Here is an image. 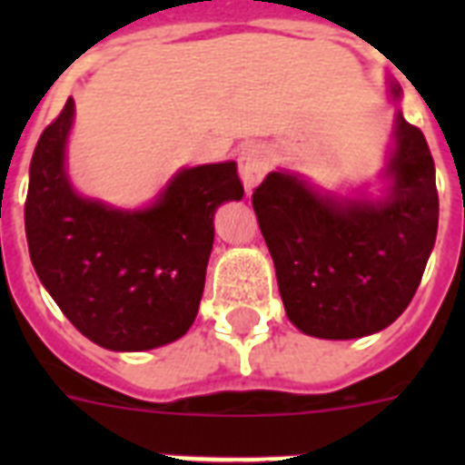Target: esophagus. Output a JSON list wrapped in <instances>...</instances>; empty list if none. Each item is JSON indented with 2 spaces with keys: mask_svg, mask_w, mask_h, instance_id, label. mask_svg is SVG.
Returning a JSON list of instances; mask_svg holds the SVG:
<instances>
[{
  "mask_svg": "<svg viewBox=\"0 0 465 465\" xmlns=\"http://www.w3.org/2000/svg\"><path fill=\"white\" fill-rule=\"evenodd\" d=\"M237 167H240L244 188L252 191L262 176H265V172H268V153L261 146H244L240 151V158H237Z\"/></svg>",
  "mask_w": 465,
  "mask_h": 465,
  "instance_id": "esophagus-1",
  "label": "esophagus"
}]
</instances>
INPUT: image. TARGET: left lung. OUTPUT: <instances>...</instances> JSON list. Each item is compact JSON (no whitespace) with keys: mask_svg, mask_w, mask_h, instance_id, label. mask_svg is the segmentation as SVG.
Returning a JSON list of instances; mask_svg holds the SVG:
<instances>
[{"mask_svg":"<svg viewBox=\"0 0 465 465\" xmlns=\"http://www.w3.org/2000/svg\"><path fill=\"white\" fill-rule=\"evenodd\" d=\"M393 97L401 88L391 85ZM381 200L319 193L295 172H270L252 204L295 328L354 340L391 326L410 305L438 232L435 165L421 130L396 116Z\"/></svg>","mask_w":465,"mask_h":465,"instance_id":"obj_1","label":"left lung"}]
</instances>
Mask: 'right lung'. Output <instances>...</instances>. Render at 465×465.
<instances>
[{
  "label": "right lung",
  "instance_id": "add662e5",
  "mask_svg": "<svg viewBox=\"0 0 465 465\" xmlns=\"http://www.w3.org/2000/svg\"><path fill=\"white\" fill-rule=\"evenodd\" d=\"M69 97L30 163L25 232L51 298L88 340L111 351L170 344L193 326L213 244V212L242 200L235 163L182 170L151 207L81 197L64 172Z\"/></svg>",
  "mask_w": 465,
  "mask_h": 465
}]
</instances>
